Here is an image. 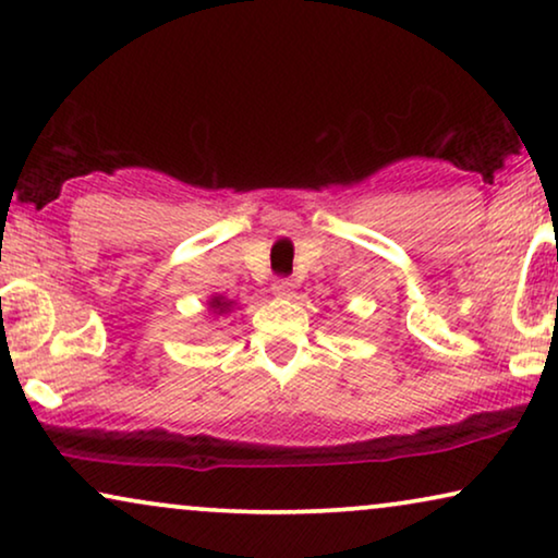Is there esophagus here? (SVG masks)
Masks as SVG:
<instances>
[{
  "mask_svg": "<svg viewBox=\"0 0 558 558\" xmlns=\"http://www.w3.org/2000/svg\"><path fill=\"white\" fill-rule=\"evenodd\" d=\"M274 294L284 296V300H289V296H294V281L292 279H279L277 284H274Z\"/></svg>",
  "mask_w": 558,
  "mask_h": 558,
  "instance_id": "esophagus-1",
  "label": "esophagus"
}]
</instances>
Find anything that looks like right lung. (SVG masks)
<instances>
[{"mask_svg": "<svg viewBox=\"0 0 558 558\" xmlns=\"http://www.w3.org/2000/svg\"><path fill=\"white\" fill-rule=\"evenodd\" d=\"M235 307L233 300H228V296L223 294H213L208 300V310L213 312V315H228Z\"/></svg>", "mask_w": 558, "mask_h": 558, "instance_id": "right-lung-1", "label": "right lung"}]
</instances>
